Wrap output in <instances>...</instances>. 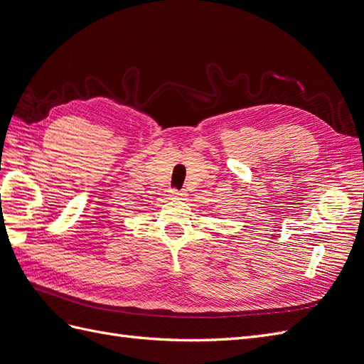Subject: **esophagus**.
Masks as SVG:
<instances>
[{
    "label": "esophagus",
    "instance_id": "34e87169",
    "mask_svg": "<svg viewBox=\"0 0 364 364\" xmlns=\"http://www.w3.org/2000/svg\"><path fill=\"white\" fill-rule=\"evenodd\" d=\"M183 197H186V193H183V191H178V190L170 191V199H173V200H182Z\"/></svg>",
    "mask_w": 364,
    "mask_h": 364
}]
</instances>
